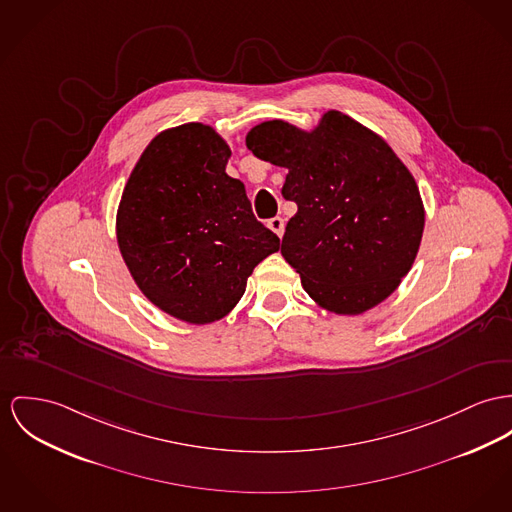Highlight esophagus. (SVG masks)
I'll use <instances>...</instances> for the list:
<instances>
[{
  "label": "esophagus",
  "mask_w": 512,
  "mask_h": 512,
  "mask_svg": "<svg viewBox=\"0 0 512 512\" xmlns=\"http://www.w3.org/2000/svg\"><path fill=\"white\" fill-rule=\"evenodd\" d=\"M267 226H269L278 237H282V234H284V218H280V216L271 218V220L267 222Z\"/></svg>",
  "instance_id": "esophagus-1"
}]
</instances>
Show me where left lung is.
Listing matches in <instances>:
<instances>
[{
	"label": "left lung",
	"instance_id": "obj_1",
	"mask_svg": "<svg viewBox=\"0 0 512 512\" xmlns=\"http://www.w3.org/2000/svg\"><path fill=\"white\" fill-rule=\"evenodd\" d=\"M247 148L286 167L282 197L298 212L280 253L315 302L362 314L386 300L409 273L425 228L417 183L394 150L339 111L314 132L284 120L249 130Z\"/></svg>",
	"mask_w": 512,
	"mask_h": 512
}]
</instances>
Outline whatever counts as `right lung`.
Returning <instances> with one entry per match:
<instances>
[{
  "label": "right lung",
  "instance_id": "obj_1",
  "mask_svg": "<svg viewBox=\"0 0 512 512\" xmlns=\"http://www.w3.org/2000/svg\"><path fill=\"white\" fill-rule=\"evenodd\" d=\"M228 144L200 122L158 134L138 159L117 214L122 259L159 310L204 325L228 314L280 239L226 173Z\"/></svg>",
  "mask_w": 512,
  "mask_h": 512
}]
</instances>
